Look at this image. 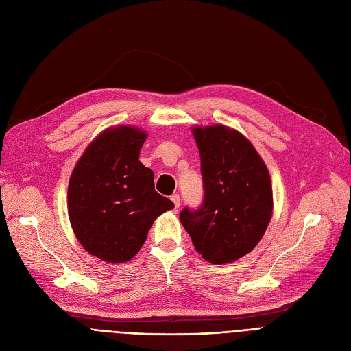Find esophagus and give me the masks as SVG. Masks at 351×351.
Here are the masks:
<instances>
[{"instance_id":"esophagus-1","label":"esophagus","mask_w":351,"mask_h":351,"mask_svg":"<svg viewBox=\"0 0 351 351\" xmlns=\"http://www.w3.org/2000/svg\"><path fill=\"white\" fill-rule=\"evenodd\" d=\"M171 200H173V203H174V208L178 209V208H180V200H181L180 196H178V195H173V196H171Z\"/></svg>"}]
</instances>
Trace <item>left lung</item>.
I'll return each instance as SVG.
<instances>
[{
	"mask_svg": "<svg viewBox=\"0 0 351 351\" xmlns=\"http://www.w3.org/2000/svg\"><path fill=\"white\" fill-rule=\"evenodd\" d=\"M200 152L203 202L180 221L213 264L244 257L264 235L273 210L269 170L251 142L222 125L193 129Z\"/></svg>",
	"mask_w": 351,
	"mask_h": 351,
	"instance_id": "8db88e82",
	"label": "left lung"
}]
</instances>
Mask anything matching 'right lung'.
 <instances>
[{
	"instance_id": "obj_1",
	"label": "right lung",
	"mask_w": 351,
	"mask_h": 351,
	"mask_svg": "<svg viewBox=\"0 0 351 351\" xmlns=\"http://www.w3.org/2000/svg\"><path fill=\"white\" fill-rule=\"evenodd\" d=\"M147 134L104 130L82 154L69 178L68 213L80 244L107 263L138 254L154 221L174 203L155 191L154 173L139 161Z\"/></svg>"
}]
</instances>
